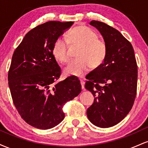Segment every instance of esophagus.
Listing matches in <instances>:
<instances>
[{
  "instance_id": "obj_1",
  "label": "esophagus",
  "mask_w": 148,
  "mask_h": 148,
  "mask_svg": "<svg viewBox=\"0 0 148 148\" xmlns=\"http://www.w3.org/2000/svg\"><path fill=\"white\" fill-rule=\"evenodd\" d=\"M80 81H81V88H82V89H84V88H85V81L83 79L80 80Z\"/></svg>"
}]
</instances>
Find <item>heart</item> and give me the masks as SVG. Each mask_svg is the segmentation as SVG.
Listing matches in <instances>:
<instances>
[{"label":"heart","instance_id":"heart-1","mask_svg":"<svg viewBox=\"0 0 148 148\" xmlns=\"http://www.w3.org/2000/svg\"><path fill=\"white\" fill-rule=\"evenodd\" d=\"M68 42L72 45H80L79 58L71 60L64 69L67 76H83L91 68H97L103 63L107 54V46L92 30L85 25L73 28L67 33V40L60 37L53 45L52 52L56 59L65 63L69 60Z\"/></svg>","mask_w":148,"mask_h":148}]
</instances>
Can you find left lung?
Here are the masks:
<instances>
[{"label": "left lung", "mask_w": 148, "mask_h": 148, "mask_svg": "<svg viewBox=\"0 0 148 148\" xmlns=\"http://www.w3.org/2000/svg\"><path fill=\"white\" fill-rule=\"evenodd\" d=\"M90 24L102 35L107 54L103 63L86 76L85 88L95 97L87 116L95 126L107 128L121 122L132 109L138 67L132 44L118 30L95 20Z\"/></svg>", "instance_id": "1"}]
</instances>
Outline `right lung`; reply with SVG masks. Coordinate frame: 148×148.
<instances>
[{
	"label": "right lung",
	"instance_id": "add662e5",
	"mask_svg": "<svg viewBox=\"0 0 148 148\" xmlns=\"http://www.w3.org/2000/svg\"><path fill=\"white\" fill-rule=\"evenodd\" d=\"M74 22L51 21L30 30L15 49L8 84L16 110L25 123L48 130L64 118L62 106L78 96L81 85L71 76L56 83L61 69L52 49L54 42Z\"/></svg>",
	"mask_w": 148,
	"mask_h": 148
}]
</instances>
